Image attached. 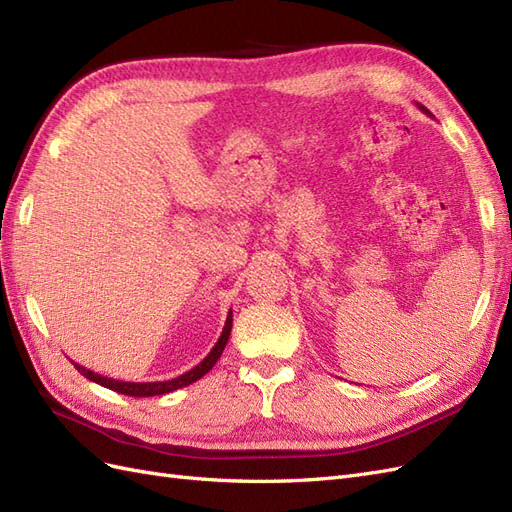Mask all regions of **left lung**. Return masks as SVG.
<instances>
[{
    "label": "left lung",
    "mask_w": 512,
    "mask_h": 512,
    "mask_svg": "<svg viewBox=\"0 0 512 512\" xmlns=\"http://www.w3.org/2000/svg\"><path fill=\"white\" fill-rule=\"evenodd\" d=\"M418 108H421V111H423V113H427V115H431V113H429V111H427V108H425V106H423V104H418Z\"/></svg>",
    "instance_id": "obj_1"
}]
</instances>
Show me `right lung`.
Here are the masks:
<instances>
[{"label": "right lung", "mask_w": 512, "mask_h": 512, "mask_svg": "<svg viewBox=\"0 0 512 512\" xmlns=\"http://www.w3.org/2000/svg\"><path fill=\"white\" fill-rule=\"evenodd\" d=\"M230 329H232V312H228L226 316V322H224V329H222V335L218 342H215V346L211 348V352L205 356L203 361H200L196 367H192L190 371H185V374L173 378V380H162V382H123V380H115V378H108V376H102V374H96V371H91L79 363L72 365L81 371V374L85 378H89L91 382H96L100 386H104V389H111V391H117L121 395H130V397H153V395H166L170 391H177V389H183V386H188L196 380L203 378L207 371L218 363V359L222 356L226 344H228V337H230Z\"/></svg>", "instance_id": "obj_1"}]
</instances>
